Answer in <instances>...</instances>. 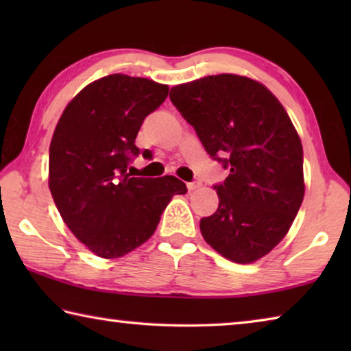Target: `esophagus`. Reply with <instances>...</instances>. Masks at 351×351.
Returning a JSON list of instances; mask_svg holds the SVG:
<instances>
[{"mask_svg": "<svg viewBox=\"0 0 351 351\" xmlns=\"http://www.w3.org/2000/svg\"><path fill=\"white\" fill-rule=\"evenodd\" d=\"M198 187H201V182L199 181H192V182L187 184V189L190 190V192H192V190H197Z\"/></svg>", "mask_w": 351, "mask_h": 351, "instance_id": "1", "label": "esophagus"}]
</instances>
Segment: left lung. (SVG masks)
Returning <instances> with one entry per match:
<instances>
[{
    "instance_id": "8db88e82",
    "label": "left lung",
    "mask_w": 351,
    "mask_h": 351,
    "mask_svg": "<svg viewBox=\"0 0 351 351\" xmlns=\"http://www.w3.org/2000/svg\"><path fill=\"white\" fill-rule=\"evenodd\" d=\"M170 100L229 176L213 189L218 209L201 218L204 240L235 263L272 251L304 201V150L288 112L268 88L219 74L173 86Z\"/></svg>"
}]
</instances>
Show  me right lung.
I'll return each instance as SVG.
<instances>
[{"instance_id":"add662e5","label":"right lung","mask_w":351,"mask_h":351,"mask_svg":"<svg viewBox=\"0 0 351 351\" xmlns=\"http://www.w3.org/2000/svg\"><path fill=\"white\" fill-rule=\"evenodd\" d=\"M169 86L125 74L102 77L71 100L49 147V189L77 239L102 258H117L156 230L173 195L187 192L175 176L133 178L144 119L167 99Z\"/></svg>"}]
</instances>
